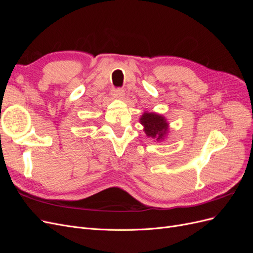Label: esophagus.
Wrapping results in <instances>:
<instances>
[{"label": "esophagus", "mask_w": 253, "mask_h": 253, "mask_svg": "<svg viewBox=\"0 0 253 253\" xmlns=\"http://www.w3.org/2000/svg\"><path fill=\"white\" fill-rule=\"evenodd\" d=\"M113 95L116 96V97H120V96L124 95V89H122L121 87L114 88V89H113Z\"/></svg>", "instance_id": "esophagus-1"}]
</instances>
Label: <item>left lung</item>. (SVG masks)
Segmentation results:
<instances>
[{
	"label": "left lung",
	"mask_w": 253,
	"mask_h": 253,
	"mask_svg": "<svg viewBox=\"0 0 253 253\" xmlns=\"http://www.w3.org/2000/svg\"><path fill=\"white\" fill-rule=\"evenodd\" d=\"M141 125L144 126V132L149 137L156 140L163 139L168 129L166 119L158 114L144 113L140 118Z\"/></svg>",
	"instance_id": "obj_1"
}]
</instances>
